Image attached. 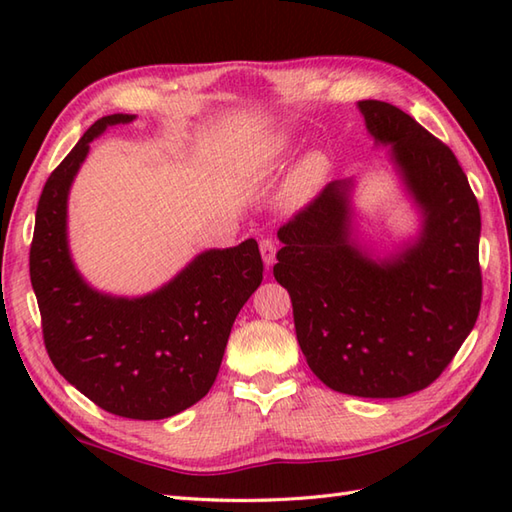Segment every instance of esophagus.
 <instances>
[{"instance_id": "esophagus-1", "label": "esophagus", "mask_w": 512, "mask_h": 512, "mask_svg": "<svg viewBox=\"0 0 512 512\" xmlns=\"http://www.w3.org/2000/svg\"><path fill=\"white\" fill-rule=\"evenodd\" d=\"M259 250H262V259H264L266 268L273 266L275 264V253H277V242H275V239L264 237L262 242H259Z\"/></svg>"}]
</instances>
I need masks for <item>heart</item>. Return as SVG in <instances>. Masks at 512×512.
I'll list each match as a JSON object with an SVG mask.
<instances>
[{"label":"heart","instance_id":"obj_1","mask_svg":"<svg viewBox=\"0 0 512 512\" xmlns=\"http://www.w3.org/2000/svg\"><path fill=\"white\" fill-rule=\"evenodd\" d=\"M288 154V145L286 143H273L264 147L259 154L255 156L253 165L259 169H268L281 162ZM325 171H328V162H325V156L321 154H310L299 162V167L292 171L290 182H288V193L292 200H306L308 195L319 187Z\"/></svg>","mask_w":512,"mask_h":512}]
</instances>
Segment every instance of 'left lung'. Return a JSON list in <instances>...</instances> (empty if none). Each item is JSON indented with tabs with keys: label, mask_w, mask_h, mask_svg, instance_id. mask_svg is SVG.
<instances>
[{
	"label": "left lung",
	"mask_w": 512,
	"mask_h": 512,
	"mask_svg": "<svg viewBox=\"0 0 512 512\" xmlns=\"http://www.w3.org/2000/svg\"><path fill=\"white\" fill-rule=\"evenodd\" d=\"M424 209L418 244L376 264L350 244L343 182L279 228L273 275L288 290L297 341L334 391L400 398L429 387L471 334L482 306L480 204L453 151L385 101L358 103Z\"/></svg>",
	"instance_id": "obj_1"
}]
</instances>
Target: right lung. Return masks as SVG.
<instances>
[{
	"label": "right lung",
	"mask_w": 512,
	"mask_h": 512,
	"mask_svg": "<svg viewBox=\"0 0 512 512\" xmlns=\"http://www.w3.org/2000/svg\"><path fill=\"white\" fill-rule=\"evenodd\" d=\"M112 114L81 136L41 191L30 244L43 345L57 372L94 405L132 420H162L202 400L220 372L237 312L262 284L255 239L206 250L154 295H99L72 266L65 242L68 189Z\"/></svg>",
	"instance_id": "add662e5"
}]
</instances>
